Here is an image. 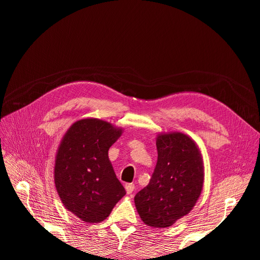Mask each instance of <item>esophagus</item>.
I'll list each match as a JSON object with an SVG mask.
<instances>
[{
    "mask_svg": "<svg viewBox=\"0 0 260 260\" xmlns=\"http://www.w3.org/2000/svg\"><path fill=\"white\" fill-rule=\"evenodd\" d=\"M124 187H125V191H127L128 194H131L133 191H135V188H136V186H135V184H133V183L125 184Z\"/></svg>",
    "mask_w": 260,
    "mask_h": 260,
    "instance_id": "1",
    "label": "esophagus"
}]
</instances>
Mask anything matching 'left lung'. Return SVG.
Wrapping results in <instances>:
<instances>
[{
    "label": "left lung",
    "instance_id": "8db88e82",
    "mask_svg": "<svg viewBox=\"0 0 260 260\" xmlns=\"http://www.w3.org/2000/svg\"><path fill=\"white\" fill-rule=\"evenodd\" d=\"M156 146L154 174L137 193L135 204L145 224L168 228L186 216L200 199L204 162L198 144L184 133H159Z\"/></svg>",
    "mask_w": 260,
    "mask_h": 260
}]
</instances>
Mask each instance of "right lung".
Returning <instances> with one entry per match:
<instances>
[{
  "label": "right lung",
  "instance_id": "add662e5",
  "mask_svg": "<svg viewBox=\"0 0 260 260\" xmlns=\"http://www.w3.org/2000/svg\"><path fill=\"white\" fill-rule=\"evenodd\" d=\"M122 128L98 118H83L70 125L58 146L54 181L68 211L88 223L105 220L125 195L117 179L108 149Z\"/></svg>",
  "mask_w": 260,
  "mask_h": 260
}]
</instances>
